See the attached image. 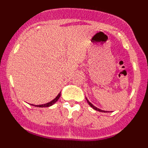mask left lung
Masks as SVG:
<instances>
[{
	"label": "left lung",
	"mask_w": 148,
	"mask_h": 148,
	"mask_svg": "<svg viewBox=\"0 0 148 148\" xmlns=\"http://www.w3.org/2000/svg\"><path fill=\"white\" fill-rule=\"evenodd\" d=\"M86 100L87 101V103H88V104H90V107H91V108H93L94 110H95L99 111V112H104V113H105V112H108V111H104V110H101V109H99V108H96V107H95V106H94L93 104H92V103H90V101H88V99H87V98H86Z\"/></svg>",
	"instance_id": "1"
}]
</instances>
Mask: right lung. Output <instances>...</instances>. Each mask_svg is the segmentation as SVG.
I'll return each mask as SVG.
<instances>
[{"instance_id": "add662e5", "label": "right lung", "mask_w": 148, "mask_h": 148, "mask_svg": "<svg viewBox=\"0 0 148 148\" xmlns=\"http://www.w3.org/2000/svg\"><path fill=\"white\" fill-rule=\"evenodd\" d=\"M60 96H61V92L58 93V95L56 96V98H55L53 100H52L51 101H49V102L47 103V104H40V105H34V104H32V105L35 106V107H39V108H47V107H50V106H52L53 104H54L58 100V99L60 98Z\"/></svg>"}]
</instances>
